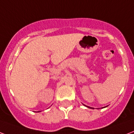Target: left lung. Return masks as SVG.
Returning <instances> with one entry per match:
<instances>
[{
  "label": "left lung",
  "instance_id": "obj_1",
  "mask_svg": "<svg viewBox=\"0 0 134 134\" xmlns=\"http://www.w3.org/2000/svg\"><path fill=\"white\" fill-rule=\"evenodd\" d=\"M86 107H88V106H86ZM88 108H90V107H88Z\"/></svg>",
  "mask_w": 134,
  "mask_h": 134
}]
</instances>
